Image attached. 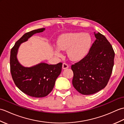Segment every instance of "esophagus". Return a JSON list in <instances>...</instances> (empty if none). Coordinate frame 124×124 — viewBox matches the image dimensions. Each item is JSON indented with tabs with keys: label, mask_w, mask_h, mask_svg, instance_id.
<instances>
[{
	"label": "esophagus",
	"mask_w": 124,
	"mask_h": 124,
	"mask_svg": "<svg viewBox=\"0 0 124 124\" xmlns=\"http://www.w3.org/2000/svg\"><path fill=\"white\" fill-rule=\"evenodd\" d=\"M69 68V65H68V64H67L66 63H63L62 64V68L63 69H67V68Z\"/></svg>",
	"instance_id": "obj_1"
}]
</instances>
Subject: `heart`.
<instances>
[{
  "label": "heart",
  "mask_w": 124,
  "mask_h": 124,
  "mask_svg": "<svg viewBox=\"0 0 124 124\" xmlns=\"http://www.w3.org/2000/svg\"><path fill=\"white\" fill-rule=\"evenodd\" d=\"M92 39L90 35L87 33L72 32L63 35L57 41L59 48L66 51L70 59L77 61L85 57L90 48ZM57 55L60 54L58 49Z\"/></svg>",
  "instance_id": "obj_1"
}]
</instances>
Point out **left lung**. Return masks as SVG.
<instances>
[{"mask_svg":"<svg viewBox=\"0 0 124 124\" xmlns=\"http://www.w3.org/2000/svg\"><path fill=\"white\" fill-rule=\"evenodd\" d=\"M96 39L86 56L71 65L72 85L79 93L91 95L108 83L114 65L115 52L104 35L95 33Z\"/></svg>","mask_w":124,"mask_h":124,"instance_id":"8db88e82","label":"left lung"}]
</instances>
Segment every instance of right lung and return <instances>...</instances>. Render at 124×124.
I'll use <instances>...</instances> for the list:
<instances>
[{"label":"right lung","instance_id":"add662e5","mask_svg":"<svg viewBox=\"0 0 124 124\" xmlns=\"http://www.w3.org/2000/svg\"><path fill=\"white\" fill-rule=\"evenodd\" d=\"M44 30V28L38 29L25 33L10 51V70L15 85L25 94L34 97H45L51 93L56 78L61 72L62 63L50 65L41 63L32 67L25 68L18 62L16 54L21 44L33 34Z\"/></svg>","mask_w":124,"mask_h":124}]
</instances>
